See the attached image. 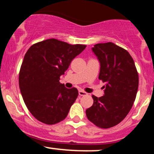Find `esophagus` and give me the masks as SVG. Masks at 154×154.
I'll return each instance as SVG.
<instances>
[{
    "label": "esophagus",
    "mask_w": 154,
    "mask_h": 154,
    "mask_svg": "<svg viewBox=\"0 0 154 154\" xmlns=\"http://www.w3.org/2000/svg\"><path fill=\"white\" fill-rule=\"evenodd\" d=\"M79 95H80V96H83V95H87V93H85V91H82V90H79Z\"/></svg>",
    "instance_id": "obj_1"
}]
</instances>
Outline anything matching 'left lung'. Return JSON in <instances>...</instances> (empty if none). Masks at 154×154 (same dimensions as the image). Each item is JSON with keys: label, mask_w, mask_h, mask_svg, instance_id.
<instances>
[{"label": "left lung", "mask_w": 154, "mask_h": 154, "mask_svg": "<svg viewBox=\"0 0 154 154\" xmlns=\"http://www.w3.org/2000/svg\"><path fill=\"white\" fill-rule=\"evenodd\" d=\"M92 51L100 63L98 79L106 84L103 96L92 95L93 104L86 115L98 128H112L126 117L133 105L138 74L130 54L114 43L95 44Z\"/></svg>", "instance_id": "obj_1"}]
</instances>
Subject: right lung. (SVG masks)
Masks as SVG:
<instances>
[{"label":"right lung","mask_w":154,"mask_h":154,"mask_svg":"<svg viewBox=\"0 0 154 154\" xmlns=\"http://www.w3.org/2000/svg\"><path fill=\"white\" fill-rule=\"evenodd\" d=\"M85 48L52 38L26 51L19 72V88L26 106L38 121L54 125L66 117L78 91L60 83V76Z\"/></svg>","instance_id":"obj_1"}]
</instances>
